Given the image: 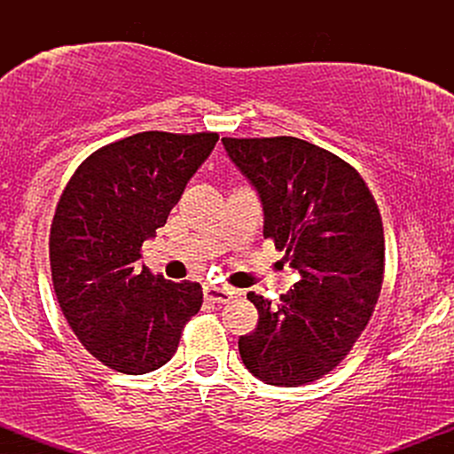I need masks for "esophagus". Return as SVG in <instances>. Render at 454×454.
Listing matches in <instances>:
<instances>
[{"label": "esophagus", "mask_w": 454, "mask_h": 454, "mask_svg": "<svg viewBox=\"0 0 454 454\" xmlns=\"http://www.w3.org/2000/svg\"><path fill=\"white\" fill-rule=\"evenodd\" d=\"M205 299L211 303H228L232 299V293L222 286H205Z\"/></svg>", "instance_id": "1"}]
</instances>
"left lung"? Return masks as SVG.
I'll list each match as a JSON object with an SVG mask.
<instances>
[{
	"label": "left lung",
	"mask_w": 454,
	"mask_h": 454,
	"mask_svg": "<svg viewBox=\"0 0 454 454\" xmlns=\"http://www.w3.org/2000/svg\"><path fill=\"white\" fill-rule=\"evenodd\" d=\"M256 187L264 239L301 279L278 305L249 293L258 325L241 335L243 364L273 387H301L340 364L372 320L384 279V228L363 176L294 137L222 138Z\"/></svg>",
	"instance_id": "left-lung-1"
}]
</instances>
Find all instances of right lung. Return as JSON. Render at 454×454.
<instances>
[{
    "label": "right lung",
    "mask_w": 454,
    "mask_h": 454,
    "mask_svg": "<svg viewBox=\"0 0 454 454\" xmlns=\"http://www.w3.org/2000/svg\"><path fill=\"white\" fill-rule=\"evenodd\" d=\"M215 132H140L93 151L57 202L49 256L53 288L78 341L114 372L140 376L173 358L202 305L196 281L137 267L168 220Z\"/></svg>",
    "instance_id": "right-lung-1"
}]
</instances>
